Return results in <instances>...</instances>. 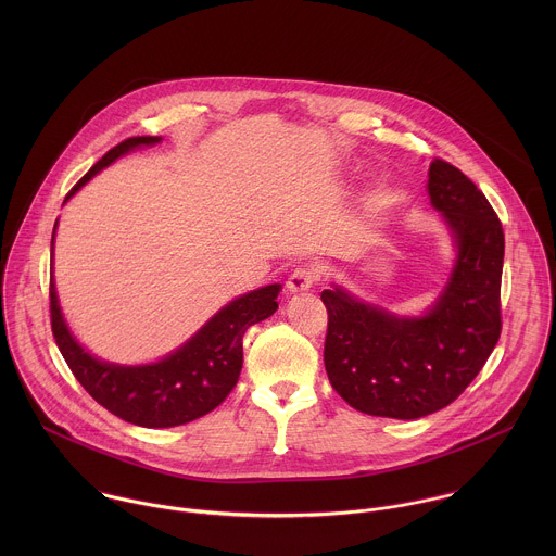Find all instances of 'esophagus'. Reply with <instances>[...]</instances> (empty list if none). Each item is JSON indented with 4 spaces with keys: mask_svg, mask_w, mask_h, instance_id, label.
I'll use <instances>...</instances> for the list:
<instances>
[{
    "mask_svg": "<svg viewBox=\"0 0 556 556\" xmlns=\"http://www.w3.org/2000/svg\"><path fill=\"white\" fill-rule=\"evenodd\" d=\"M318 280L317 269L315 267H298L291 278L287 280V291L291 295H300V293H308L315 282Z\"/></svg>",
    "mask_w": 556,
    "mask_h": 556,
    "instance_id": "esophagus-1",
    "label": "esophagus"
}]
</instances>
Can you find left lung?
I'll use <instances>...</instances> for the list:
<instances>
[{
	"instance_id": "8db88e82",
	"label": "left lung",
	"mask_w": 556,
	"mask_h": 556,
	"mask_svg": "<svg viewBox=\"0 0 556 556\" xmlns=\"http://www.w3.org/2000/svg\"><path fill=\"white\" fill-rule=\"evenodd\" d=\"M428 194L454 243V267L434 304L404 317L333 285L325 370L353 408L394 419L441 410L476 379L501 336L505 238L476 184L445 160L428 170Z\"/></svg>"
}]
</instances>
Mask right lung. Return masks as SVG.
<instances>
[{
  "instance_id": "obj_1",
  "label": "right lung",
  "mask_w": 556,
  "mask_h": 556,
  "mask_svg": "<svg viewBox=\"0 0 556 556\" xmlns=\"http://www.w3.org/2000/svg\"><path fill=\"white\" fill-rule=\"evenodd\" d=\"M160 137H132L109 150L71 190L66 201L115 160L160 143ZM64 201V203H66ZM58 229V223H55ZM51 239V258L55 245ZM280 285L239 295L210 318L181 346L152 364H115L91 355L71 331L51 274V327L55 342L85 392L113 415L143 428H173L214 410L238 383L243 333L278 311Z\"/></svg>"
}]
</instances>
